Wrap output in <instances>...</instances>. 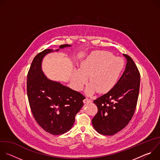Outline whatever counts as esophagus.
I'll return each mask as SVG.
<instances>
[{
	"instance_id": "esophagus-1",
	"label": "esophagus",
	"mask_w": 160,
	"mask_h": 160,
	"mask_svg": "<svg viewBox=\"0 0 160 160\" xmlns=\"http://www.w3.org/2000/svg\"><path fill=\"white\" fill-rule=\"evenodd\" d=\"M92 101H91V100L90 99H89L88 98H86L84 100H83V102L85 103V104H88V103H90V102H91Z\"/></svg>"
}]
</instances>
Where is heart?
Here are the masks:
<instances>
[{"label":"heart","mask_w":160,"mask_h":160,"mask_svg":"<svg viewBox=\"0 0 160 160\" xmlns=\"http://www.w3.org/2000/svg\"><path fill=\"white\" fill-rule=\"evenodd\" d=\"M124 67L122 59L113 57L106 51L90 52L80 63L79 69H74L72 81L75 88L82 90L88 80L90 82L86 89L87 95L108 92L115 87Z\"/></svg>","instance_id":"heart-1"}]
</instances>
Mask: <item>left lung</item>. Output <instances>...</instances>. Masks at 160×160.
Instances as JSON below:
<instances>
[{
	"label": "left lung",
	"instance_id": "8db88e82",
	"mask_svg": "<svg viewBox=\"0 0 160 160\" xmlns=\"http://www.w3.org/2000/svg\"><path fill=\"white\" fill-rule=\"evenodd\" d=\"M125 70L110 91L94 101L98 111L92 120L94 129L104 135H112L124 128L131 120L138 99L140 74L128 55Z\"/></svg>",
	"mask_w": 160,
	"mask_h": 160
}]
</instances>
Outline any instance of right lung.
Instances as JSON below:
<instances>
[{
  "mask_svg": "<svg viewBox=\"0 0 160 160\" xmlns=\"http://www.w3.org/2000/svg\"><path fill=\"white\" fill-rule=\"evenodd\" d=\"M71 46L61 45L59 49ZM59 49H45L38 53L32 62L27 76V95L33 117L44 130L54 135L64 133L72 128L75 115L85 99L77 91L50 80L43 73V59Z\"/></svg>",
  "mask_w": 160,
  "mask_h": 160,
  "instance_id": "add662e5",
  "label": "right lung"
}]
</instances>
